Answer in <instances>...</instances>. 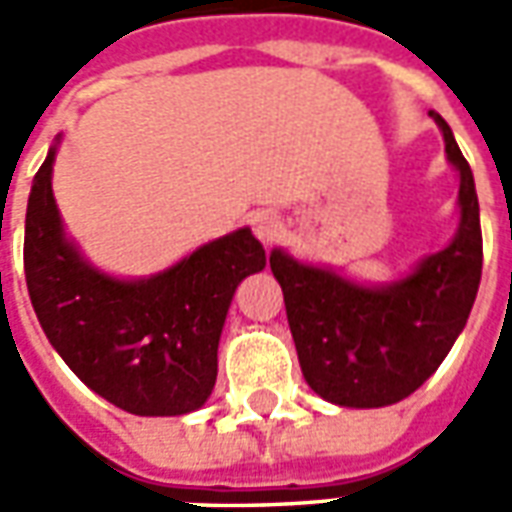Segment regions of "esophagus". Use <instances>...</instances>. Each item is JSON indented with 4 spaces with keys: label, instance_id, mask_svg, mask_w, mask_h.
Returning <instances> with one entry per match:
<instances>
[{
    "label": "esophagus",
    "instance_id": "esophagus-1",
    "mask_svg": "<svg viewBox=\"0 0 512 512\" xmlns=\"http://www.w3.org/2000/svg\"><path fill=\"white\" fill-rule=\"evenodd\" d=\"M252 233L263 241V244H274L282 233V219L274 211H260L252 216Z\"/></svg>",
    "mask_w": 512,
    "mask_h": 512
}]
</instances>
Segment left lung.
Returning <instances> with one entry per match:
<instances>
[{"label": "left lung", "mask_w": 512, "mask_h": 512, "mask_svg": "<svg viewBox=\"0 0 512 512\" xmlns=\"http://www.w3.org/2000/svg\"><path fill=\"white\" fill-rule=\"evenodd\" d=\"M458 169V230L389 285H362L274 249L301 373L315 395L345 408L392 406L425 384L469 321L483 274L480 202L469 161L444 117L430 112Z\"/></svg>", "instance_id": "1"}]
</instances>
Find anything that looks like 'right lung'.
Segmentation results:
<instances>
[{"label": "right lung", "mask_w": 512, "mask_h": 512, "mask_svg": "<svg viewBox=\"0 0 512 512\" xmlns=\"http://www.w3.org/2000/svg\"><path fill=\"white\" fill-rule=\"evenodd\" d=\"M57 145L60 136L32 180L24 230V274L43 332L95 395L128 414L197 411L216 384L235 288L266 268V249L241 227L158 274L112 277L65 235L51 191Z\"/></svg>", "instance_id": "obj_1"}]
</instances>
